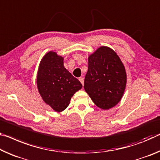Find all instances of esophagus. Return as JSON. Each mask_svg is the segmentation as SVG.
<instances>
[{"label": "esophagus", "mask_w": 160, "mask_h": 160, "mask_svg": "<svg viewBox=\"0 0 160 160\" xmlns=\"http://www.w3.org/2000/svg\"><path fill=\"white\" fill-rule=\"evenodd\" d=\"M79 80H80V82L82 83V85H83V84H84V79H83L82 78H79Z\"/></svg>", "instance_id": "1"}]
</instances>
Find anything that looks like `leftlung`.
<instances>
[{
    "mask_svg": "<svg viewBox=\"0 0 160 160\" xmlns=\"http://www.w3.org/2000/svg\"><path fill=\"white\" fill-rule=\"evenodd\" d=\"M126 85L125 65L112 48L100 46L89 55L84 88L98 108L109 110L118 105Z\"/></svg>",
    "mask_w": 160,
    "mask_h": 160,
    "instance_id": "1",
    "label": "left lung"
}]
</instances>
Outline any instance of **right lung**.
<instances>
[{
    "label": "right lung",
    "instance_id": "obj_1",
    "mask_svg": "<svg viewBox=\"0 0 160 160\" xmlns=\"http://www.w3.org/2000/svg\"><path fill=\"white\" fill-rule=\"evenodd\" d=\"M64 58L55 51L45 54L37 73V87L40 96L53 110L60 112L69 105L71 98L82 85L63 65Z\"/></svg>",
    "mask_w": 160,
    "mask_h": 160
}]
</instances>
